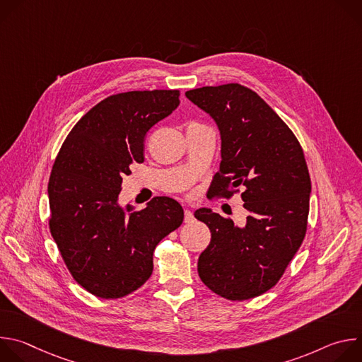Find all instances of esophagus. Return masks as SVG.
Here are the masks:
<instances>
[{
    "label": "esophagus",
    "mask_w": 362,
    "mask_h": 362,
    "mask_svg": "<svg viewBox=\"0 0 362 362\" xmlns=\"http://www.w3.org/2000/svg\"><path fill=\"white\" fill-rule=\"evenodd\" d=\"M193 219H194V216H193L192 211L185 209V222H186V223H190V222H193Z\"/></svg>",
    "instance_id": "obj_1"
}]
</instances>
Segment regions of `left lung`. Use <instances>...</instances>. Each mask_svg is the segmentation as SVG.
I'll return each instance as SVG.
<instances>
[{"label":"left lung","instance_id":"obj_1","mask_svg":"<svg viewBox=\"0 0 362 362\" xmlns=\"http://www.w3.org/2000/svg\"><path fill=\"white\" fill-rule=\"evenodd\" d=\"M186 97L215 120L221 133L222 162L212 196L230 197L242 187L247 212L245 226L208 208L194 212L212 233L199 256V276L230 300L259 296L281 279L306 233L311 179L302 147L247 87H200L186 91Z\"/></svg>","mask_w":362,"mask_h":362}]
</instances>
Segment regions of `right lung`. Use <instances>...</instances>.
<instances>
[{
    "label": "right lung",
    "mask_w": 362,
    "mask_h": 362,
    "mask_svg": "<svg viewBox=\"0 0 362 362\" xmlns=\"http://www.w3.org/2000/svg\"><path fill=\"white\" fill-rule=\"evenodd\" d=\"M179 90L127 91L87 112L69 133L48 182L49 232L86 291L116 299L153 272L158 243L183 222L179 202L151 199L144 209L119 203L122 182L143 163L144 136L179 106Z\"/></svg>",
    "instance_id": "obj_1"
}]
</instances>
